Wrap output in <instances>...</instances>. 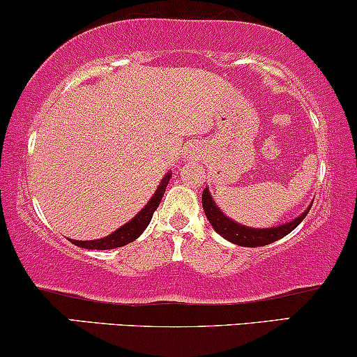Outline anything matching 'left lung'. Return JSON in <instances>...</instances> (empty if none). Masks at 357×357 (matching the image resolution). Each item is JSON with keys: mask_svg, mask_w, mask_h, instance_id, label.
Instances as JSON below:
<instances>
[{"mask_svg": "<svg viewBox=\"0 0 357 357\" xmlns=\"http://www.w3.org/2000/svg\"><path fill=\"white\" fill-rule=\"evenodd\" d=\"M202 205H204V212L208 218L210 225L213 227V230L222 235L223 238L231 241V243L240 245V246H248V248H255V246H265L270 245L273 241L283 238V236L291 233L303 222V218L306 217L307 212L311 210V204L301 215H298L296 218H293L291 222H286L283 225L271 227V228H252L236 223L235 220L228 218L222 210L218 208V205L215 204L212 199V193L208 188H205L202 193Z\"/></svg>", "mask_w": 357, "mask_h": 357, "instance_id": "8db88e82", "label": "left lung"}]
</instances>
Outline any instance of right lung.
I'll return each mask as SVG.
<instances>
[{
    "label": "right lung",
    "mask_w": 357,
    "mask_h": 357,
    "mask_svg": "<svg viewBox=\"0 0 357 357\" xmlns=\"http://www.w3.org/2000/svg\"><path fill=\"white\" fill-rule=\"evenodd\" d=\"M172 177V172L169 170L164 175V178L160 180V185L157 187V190L153 195L151 197V200L147 202V205L144 206L140 212L135 215L130 222H127L122 225L121 228H117L116 231H112L111 235L104 236V238L99 240H69L71 243H74L76 246H81V248L86 250H112V248H119V246H124L129 245L130 241L137 240L140 235H142L145 228H147L149 223H151L152 215L157 210V206L160 205L162 197H164L165 188L169 185Z\"/></svg>",
    "instance_id": "1"
}]
</instances>
